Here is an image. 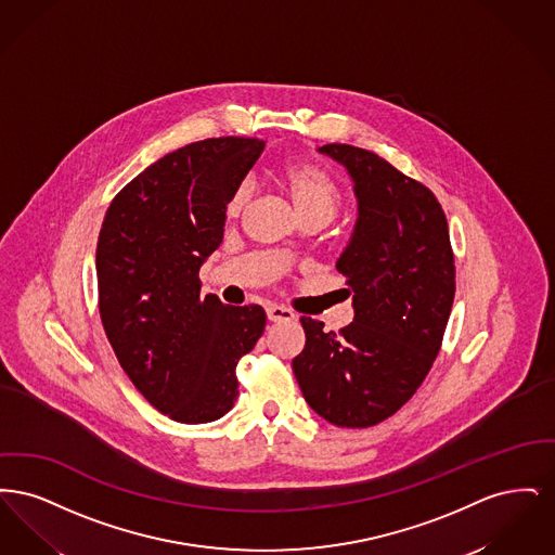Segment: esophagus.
<instances>
[{
	"label": "esophagus",
	"mask_w": 555,
	"mask_h": 555,
	"mask_svg": "<svg viewBox=\"0 0 555 555\" xmlns=\"http://www.w3.org/2000/svg\"><path fill=\"white\" fill-rule=\"evenodd\" d=\"M266 317L270 322H287V320H293L295 314L287 310V308H281V306H270L268 310H266Z\"/></svg>",
	"instance_id": "obj_1"
}]
</instances>
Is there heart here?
Returning <instances> with one entry per match:
<instances>
[{
    "label": "heart",
    "mask_w": 555,
    "mask_h": 555,
    "mask_svg": "<svg viewBox=\"0 0 555 555\" xmlns=\"http://www.w3.org/2000/svg\"><path fill=\"white\" fill-rule=\"evenodd\" d=\"M274 181L281 186L304 220L328 222L344 202V191L337 179L310 159H289L274 172ZM249 202V186L238 185L227 202V218H238Z\"/></svg>",
    "instance_id": "b5f03b06"
}]
</instances>
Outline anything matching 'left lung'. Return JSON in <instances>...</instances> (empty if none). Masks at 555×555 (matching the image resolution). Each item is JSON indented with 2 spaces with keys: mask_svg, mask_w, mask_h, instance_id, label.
Wrapping results in <instances>:
<instances>
[{
  "mask_svg": "<svg viewBox=\"0 0 555 555\" xmlns=\"http://www.w3.org/2000/svg\"><path fill=\"white\" fill-rule=\"evenodd\" d=\"M353 179L358 220L337 260L353 322L324 333L301 317L306 347L293 372L308 405L341 428L387 421L433 366L455 295L448 218L433 191L369 150L318 147Z\"/></svg>",
  "mask_w": 555,
  "mask_h": 555,
  "instance_id": "1",
  "label": "left lung"
}]
</instances>
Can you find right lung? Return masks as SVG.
Masks as SVG:
<instances>
[{
  "label": "right lung",
  "mask_w": 555,
  "mask_h": 555,
  "mask_svg": "<svg viewBox=\"0 0 555 555\" xmlns=\"http://www.w3.org/2000/svg\"><path fill=\"white\" fill-rule=\"evenodd\" d=\"M264 141L218 137L147 166L109 204L98 238L100 317L137 391L177 423L224 416L237 362L262 337L260 306L199 297V268L222 243L227 202Z\"/></svg>",
  "instance_id": "1"
}]
</instances>
